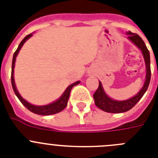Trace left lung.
I'll return each mask as SVG.
<instances>
[{
	"label": "left lung",
	"instance_id": "left-lung-1",
	"mask_svg": "<svg viewBox=\"0 0 158 158\" xmlns=\"http://www.w3.org/2000/svg\"><path fill=\"white\" fill-rule=\"evenodd\" d=\"M127 34L129 35V39L142 50V52L143 54L145 62V67H146L145 82L142 88L141 89V90L136 95L134 96L133 98H130V99L125 100V101H116V100L109 98L104 92L102 83L99 82L98 89L96 90L94 95H93L94 99V103L99 109H101L103 111L108 112V113H123V112H127L130 110V109H132L134 106L138 103V101L142 98V96L144 95L145 91L147 90L148 87L149 85V82H150V78H151L150 56H149V52L148 50L147 47L145 44L142 38L140 37L138 34L133 33L130 31H129Z\"/></svg>",
	"mask_w": 158,
	"mask_h": 158
}]
</instances>
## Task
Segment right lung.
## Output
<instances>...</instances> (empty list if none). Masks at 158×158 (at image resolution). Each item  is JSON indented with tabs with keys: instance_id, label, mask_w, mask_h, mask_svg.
Here are the masks:
<instances>
[{
	"instance_id": "1",
	"label": "right lung",
	"mask_w": 158,
	"mask_h": 158,
	"mask_svg": "<svg viewBox=\"0 0 158 158\" xmlns=\"http://www.w3.org/2000/svg\"><path fill=\"white\" fill-rule=\"evenodd\" d=\"M32 35V34H29V35H26L25 37L24 38V40L20 42V44H19L18 48L16 50V52H14V55H13V64H12V73H11V82H12V86H13V89L14 90L15 94L17 96V98H19L21 103L25 106L26 108L28 110H29L30 111H31L32 113H35L36 114H40V115H51V114H54L59 113V112L62 111L68 105V98H69L70 96V93H71V90L72 89V87L75 85H77L79 83V81H77V82H75V83H72L68 87V88L66 89V90L64 91V93L63 94V95L59 98L57 101L56 102H52V103L49 104V105H46V106H34L31 105V104L28 103L27 101L24 99V98H22L20 94H19V92L16 90V85H15V82H14V77H13V72H14V65H15V61H16V57L18 54V52H20V48H21V47L23 46V44H24L27 40L28 38H30Z\"/></svg>"
}]
</instances>
